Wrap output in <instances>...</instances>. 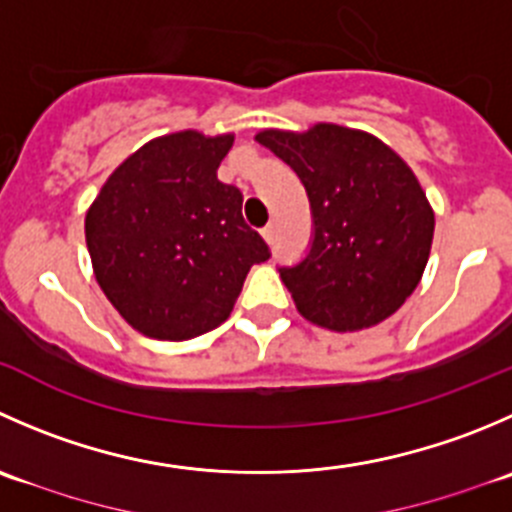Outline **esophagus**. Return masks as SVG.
<instances>
[{
  "label": "esophagus",
  "mask_w": 512,
  "mask_h": 512,
  "mask_svg": "<svg viewBox=\"0 0 512 512\" xmlns=\"http://www.w3.org/2000/svg\"><path fill=\"white\" fill-rule=\"evenodd\" d=\"M262 237H265L267 245H272V240H275V227H272V225L262 227Z\"/></svg>",
  "instance_id": "obj_1"
}]
</instances>
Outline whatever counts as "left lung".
Returning <instances> with one entry per match:
<instances>
[{"instance_id": "obj_1", "label": "left lung", "mask_w": 512, "mask_h": 512, "mask_svg": "<svg viewBox=\"0 0 512 512\" xmlns=\"http://www.w3.org/2000/svg\"><path fill=\"white\" fill-rule=\"evenodd\" d=\"M255 140L292 167L312 210L310 252L280 277L312 325L355 332L413 295L430 257L435 212L408 162L375 135L317 122Z\"/></svg>"}]
</instances>
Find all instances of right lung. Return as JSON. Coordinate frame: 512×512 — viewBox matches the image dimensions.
Instances as JSON below:
<instances>
[{
  "label": "right lung",
  "instance_id": "add662e5",
  "mask_svg": "<svg viewBox=\"0 0 512 512\" xmlns=\"http://www.w3.org/2000/svg\"><path fill=\"white\" fill-rule=\"evenodd\" d=\"M235 135L172 132L132 152L84 217L99 287L137 332L192 340L230 317L247 272L270 257L217 180Z\"/></svg>",
  "mask_w": 512,
  "mask_h": 512
}]
</instances>
